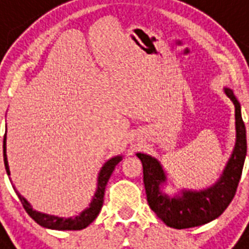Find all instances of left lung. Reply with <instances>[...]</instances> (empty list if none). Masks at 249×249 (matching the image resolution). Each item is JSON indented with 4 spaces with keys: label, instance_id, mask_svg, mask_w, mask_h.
I'll list each match as a JSON object with an SVG mask.
<instances>
[{
    "label": "left lung",
    "instance_id": "1",
    "mask_svg": "<svg viewBox=\"0 0 249 249\" xmlns=\"http://www.w3.org/2000/svg\"><path fill=\"white\" fill-rule=\"evenodd\" d=\"M224 93L235 107V144L222 173L213 185L201 190L181 189L169 195L165 193L169 179L161 163L154 156L137 152L143 165L148 205L169 228L187 229L208 224L224 213L235 195L247 155V136L239 101L230 88H224Z\"/></svg>",
    "mask_w": 249,
    "mask_h": 249
}]
</instances>
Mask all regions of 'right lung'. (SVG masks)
I'll use <instances>...</instances> for the list:
<instances>
[{
    "label": "right lung",
    "mask_w": 249,
    "mask_h": 249,
    "mask_svg": "<svg viewBox=\"0 0 249 249\" xmlns=\"http://www.w3.org/2000/svg\"><path fill=\"white\" fill-rule=\"evenodd\" d=\"M121 160H123V155H116L107 160L102 165L97 177V189H95V193H94L93 197L90 200L89 207H86L77 216L64 218V217H58L54 216V214L38 212L36 209H33L31 203L24 196H21L14 186L13 187L15 190V193H17L18 197L20 199L25 212L28 213L29 216L32 217L33 220L36 221L40 226L46 229H52V230H83V229L88 228L97 218L99 212H101L102 205H103V196H105L106 185H107V182H108L109 177H111V174H112L113 169H115V166L120 163ZM3 163H5L6 173H7V176H10L9 161H7V155H6V133L5 137H3Z\"/></svg>",
    "instance_id": "obj_1"
}]
</instances>
